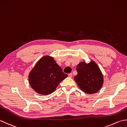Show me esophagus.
Listing matches in <instances>:
<instances>
[{
  "label": "esophagus",
  "instance_id": "esophagus-1",
  "mask_svg": "<svg viewBox=\"0 0 127 127\" xmlns=\"http://www.w3.org/2000/svg\"><path fill=\"white\" fill-rule=\"evenodd\" d=\"M68 76L70 77H72V73H70L68 74Z\"/></svg>",
  "mask_w": 127,
  "mask_h": 127
}]
</instances>
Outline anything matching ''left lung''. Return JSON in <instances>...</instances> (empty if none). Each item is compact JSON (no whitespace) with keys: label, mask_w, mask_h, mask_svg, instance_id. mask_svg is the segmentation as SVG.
<instances>
[{"label":"left lung","mask_w":127,"mask_h":127,"mask_svg":"<svg viewBox=\"0 0 127 127\" xmlns=\"http://www.w3.org/2000/svg\"><path fill=\"white\" fill-rule=\"evenodd\" d=\"M77 74L75 82L85 93L94 94L98 92L103 85V75L96 63L91 61L89 63L82 62L76 67Z\"/></svg>","instance_id":"obj_1"}]
</instances>
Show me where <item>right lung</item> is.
I'll return each mask as SVG.
<instances>
[{
	"mask_svg": "<svg viewBox=\"0 0 127 127\" xmlns=\"http://www.w3.org/2000/svg\"><path fill=\"white\" fill-rule=\"evenodd\" d=\"M68 77L52 57L45 56L37 61L29 72L31 87L38 94L48 95L55 91L59 83Z\"/></svg>",
	"mask_w": 127,
	"mask_h": 127,
	"instance_id": "obj_1",
	"label": "right lung"
}]
</instances>
